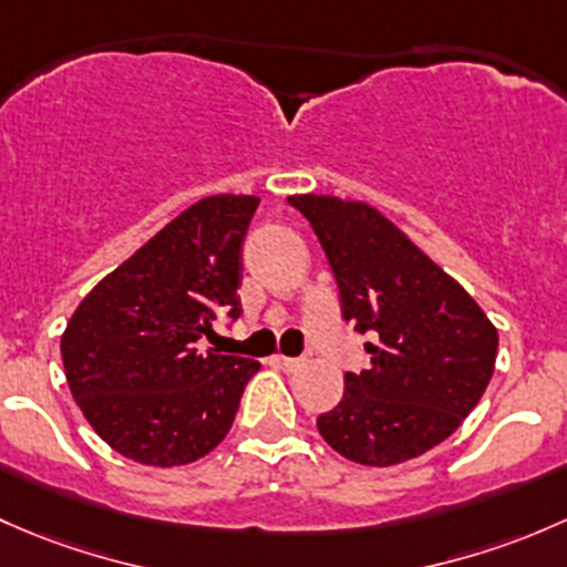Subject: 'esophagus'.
<instances>
[{
    "label": "esophagus",
    "mask_w": 567,
    "mask_h": 567,
    "mask_svg": "<svg viewBox=\"0 0 567 567\" xmlns=\"http://www.w3.org/2000/svg\"><path fill=\"white\" fill-rule=\"evenodd\" d=\"M272 363L278 365V369H284V371H297L302 365V360H297V358H284V354H276V358H272Z\"/></svg>",
    "instance_id": "obj_1"
}]
</instances>
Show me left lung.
Here are the masks:
<instances>
[{
    "label": "left lung",
    "instance_id": "obj_1",
    "mask_svg": "<svg viewBox=\"0 0 567 567\" xmlns=\"http://www.w3.org/2000/svg\"><path fill=\"white\" fill-rule=\"evenodd\" d=\"M289 204L322 243L343 319L379 336V343H365L371 369L343 377V399L319 414V434L354 464L393 466L423 456L486 393L497 327L371 204L317 194L289 196Z\"/></svg>",
    "mask_w": 567,
    "mask_h": 567
}]
</instances>
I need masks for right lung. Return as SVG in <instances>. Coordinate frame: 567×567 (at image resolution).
Listing matches in <instances>:
<instances>
[{"instance_id": "add662e5", "label": "right lung", "mask_w": 567, "mask_h": 567, "mask_svg": "<svg viewBox=\"0 0 567 567\" xmlns=\"http://www.w3.org/2000/svg\"><path fill=\"white\" fill-rule=\"evenodd\" d=\"M259 196L198 198L111 270L62 332L68 388L95 434L144 466L207 456L235 423L256 360L202 352L240 317L243 243Z\"/></svg>"}]
</instances>
